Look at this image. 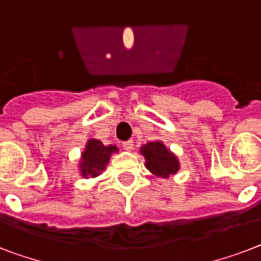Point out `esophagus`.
Segmentation results:
<instances>
[{
	"instance_id": "obj_1",
	"label": "esophagus",
	"mask_w": 261,
	"mask_h": 261,
	"mask_svg": "<svg viewBox=\"0 0 261 261\" xmlns=\"http://www.w3.org/2000/svg\"><path fill=\"white\" fill-rule=\"evenodd\" d=\"M122 145H123V149H124V150L130 151V150H133V149H134V142H133L131 139H128V141H124Z\"/></svg>"
}]
</instances>
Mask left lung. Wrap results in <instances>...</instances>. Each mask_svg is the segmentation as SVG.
<instances>
[{
	"mask_svg": "<svg viewBox=\"0 0 261 261\" xmlns=\"http://www.w3.org/2000/svg\"><path fill=\"white\" fill-rule=\"evenodd\" d=\"M141 154L146 160V168L157 177H169L178 171L177 157L163 142H149L141 147Z\"/></svg>",
	"mask_w": 261,
	"mask_h": 261,
	"instance_id": "8db88e82",
	"label": "left lung"
}]
</instances>
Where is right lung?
<instances>
[{"label": "right lung", "instance_id": "right-lung-1", "mask_svg": "<svg viewBox=\"0 0 261 261\" xmlns=\"http://www.w3.org/2000/svg\"><path fill=\"white\" fill-rule=\"evenodd\" d=\"M118 147L116 146H104L97 139H89L87 143V147L83 153V159L80 164V169L84 177H96L100 174V172L104 171V168L110 161V157L112 153H116Z\"/></svg>", "mask_w": 261, "mask_h": 261}]
</instances>
